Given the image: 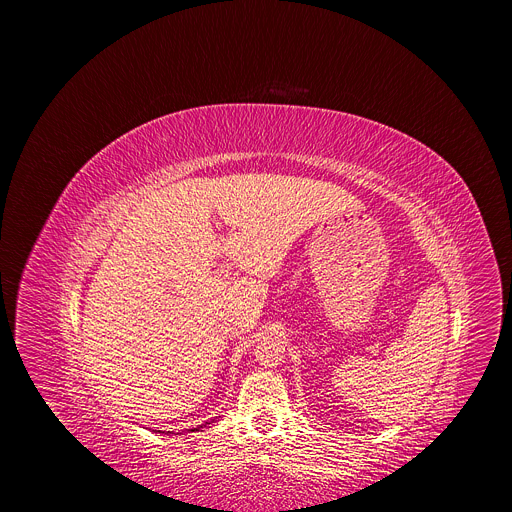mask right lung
<instances>
[{
    "mask_svg": "<svg viewBox=\"0 0 512 512\" xmlns=\"http://www.w3.org/2000/svg\"><path fill=\"white\" fill-rule=\"evenodd\" d=\"M188 431H196V429H188ZM162 433H164V431H162ZM168 433H170V431H168Z\"/></svg>",
    "mask_w": 512,
    "mask_h": 512,
    "instance_id": "add662e5",
    "label": "right lung"
}]
</instances>
